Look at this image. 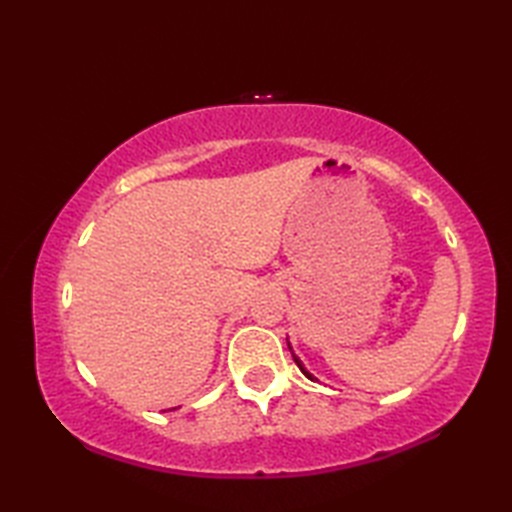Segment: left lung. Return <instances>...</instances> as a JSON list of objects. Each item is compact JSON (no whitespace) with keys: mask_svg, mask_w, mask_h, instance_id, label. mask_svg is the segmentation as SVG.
<instances>
[{"mask_svg":"<svg viewBox=\"0 0 512 512\" xmlns=\"http://www.w3.org/2000/svg\"><path fill=\"white\" fill-rule=\"evenodd\" d=\"M288 347H290V343H288ZM290 352H292V350H290ZM292 358H295V363L299 365V369H301V372H303V376H306V378H310V380H314V376H312V374L308 372V369H306V367H303V363L299 361V358H297L295 354H292Z\"/></svg>","mask_w":512,"mask_h":512,"instance_id":"8db88e82","label":"left lung"}]
</instances>
